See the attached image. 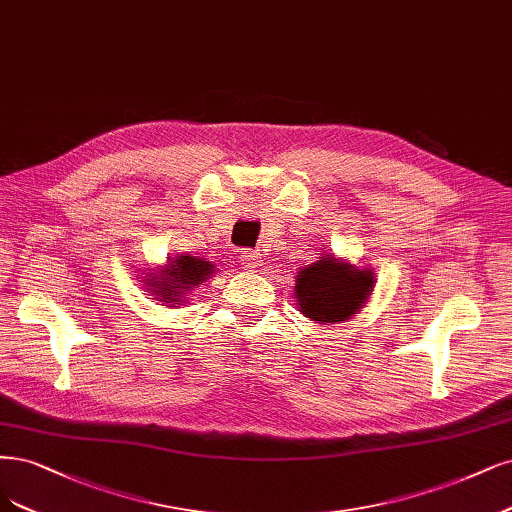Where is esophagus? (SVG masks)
Returning a JSON list of instances; mask_svg holds the SVG:
<instances>
[{
    "mask_svg": "<svg viewBox=\"0 0 512 512\" xmlns=\"http://www.w3.org/2000/svg\"><path fill=\"white\" fill-rule=\"evenodd\" d=\"M239 262H241V267H243L245 271H256V269L260 267L262 258H260L258 252H243V254L239 256Z\"/></svg>",
    "mask_w": 512,
    "mask_h": 512,
    "instance_id": "34e87169",
    "label": "esophagus"
}]
</instances>
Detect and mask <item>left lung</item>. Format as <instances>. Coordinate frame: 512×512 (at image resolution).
<instances>
[{
	"mask_svg": "<svg viewBox=\"0 0 512 512\" xmlns=\"http://www.w3.org/2000/svg\"><path fill=\"white\" fill-rule=\"evenodd\" d=\"M373 269L334 254H320L296 275V309L315 324L347 322L364 309L375 288Z\"/></svg>",
	"mask_w": 512,
	"mask_h": 512,
	"instance_id": "8db88e82",
	"label": "left lung"
}]
</instances>
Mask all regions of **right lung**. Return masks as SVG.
I'll return each mask as SVG.
<instances>
[{"label":"right lung","mask_w":512,"mask_h":512,"mask_svg":"<svg viewBox=\"0 0 512 512\" xmlns=\"http://www.w3.org/2000/svg\"><path fill=\"white\" fill-rule=\"evenodd\" d=\"M216 273V264L205 258L178 254L169 256L163 267H154L144 273V286L154 296V301H161L165 307H178L190 301L195 288L203 286L205 281Z\"/></svg>","instance_id":"1"}]
</instances>
